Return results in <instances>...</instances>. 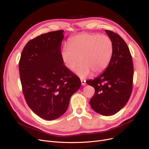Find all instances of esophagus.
Listing matches in <instances>:
<instances>
[{
  "instance_id": "esophagus-1",
  "label": "esophagus",
  "mask_w": 149,
  "mask_h": 149,
  "mask_svg": "<svg viewBox=\"0 0 149 149\" xmlns=\"http://www.w3.org/2000/svg\"><path fill=\"white\" fill-rule=\"evenodd\" d=\"M81 84L82 86H85L86 85V81L85 80L81 79Z\"/></svg>"
}]
</instances>
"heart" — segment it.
Segmentation results:
<instances>
[{
    "label": "heart",
    "mask_w": 149,
    "mask_h": 149,
    "mask_svg": "<svg viewBox=\"0 0 149 149\" xmlns=\"http://www.w3.org/2000/svg\"><path fill=\"white\" fill-rule=\"evenodd\" d=\"M113 44L106 35L83 33L71 38L68 47L64 46L61 58L65 67L73 70L80 78H84L92 73L96 76L105 70L112 57Z\"/></svg>",
    "instance_id": "heart-1"
}]
</instances>
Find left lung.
I'll use <instances>...</instances> for the list:
<instances>
[{
    "label": "left lung",
    "mask_w": 149,
    "mask_h": 149,
    "mask_svg": "<svg viewBox=\"0 0 149 149\" xmlns=\"http://www.w3.org/2000/svg\"><path fill=\"white\" fill-rule=\"evenodd\" d=\"M112 41L113 52L108 67L97 78L87 81L95 88L90 100L92 108L100 114L111 116L122 109L128 102L133 89L132 57L122 38L106 30Z\"/></svg>",
    "instance_id": "8db88e82"
}]
</instances>
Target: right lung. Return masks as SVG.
<instances>
[{"label": "right lung", "instance_id": "right-lung-1", "mask_svg": "<svg viewBox=\"0 0 149 149\" xmlns=\"http://www.w3.org/2000/svg\"><path fill=\"white\" fill-rule=\"evenodd\" d=\"M63 31L41 34L26 45L19 62L22 92L33 112L54 120L68 109L81 86L78 76L63 65L61 47Z\"/></svg>", "mask_w": 149, "mask_h": 149}]
</instances>
